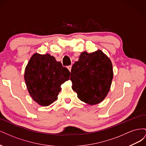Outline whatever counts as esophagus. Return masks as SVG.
I'll use <instances>...</instances> for the list:
<instances>
[{"instance_id": "obj_1", "label": "esophagus", "mask_w": 146, "mask_h": 146, "mask_svg": "<svg viewBox=\"0 0 146 146\" xmlns=\"http://www.w3.org/2000/svg\"><path fill=\"white\" fill-rule=\"evenodd\" d=\"M68 69H69V71L70 72L71 71V69H72V65H70V66H68Z\"/></svg>"}]
</instances>
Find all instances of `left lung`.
I'll use <instances>...</instances> for the list:
<instances>
[{"label": "left lung", "mask_w": 146, "mask_h": 146, "mask_svg": "<svg viewBox=\"0 0 146 146\" xmlns=\"http://www.w3.org/2000/svg\"><path fill=\"white\" fill-rule=\"evenodd\" d=\"M113 78L111 61L98 50L85 51L73 64L70 71L72 90L78 98L91 105L98 104L107 96Z\"/></svg>", "instance_id": "8db88e82"}]
</instances>
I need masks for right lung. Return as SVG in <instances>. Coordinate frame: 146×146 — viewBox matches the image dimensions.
Masks as SVG:
<instances>
[{"label":"right lung","mask_w":146,"mask_h":146,"mask_svg":"<svg viewBox=\"0 0 146 146\" xmlns=\"http://www.w3.org/2000/svg\"><path fill=\"white\" fill-rule=\"evenodd\" d=\"M70 72L50 54L35 53L25 69L24 80L30 96L47 107L58 99L61 85L69 80Z\"/></svg>","instance_id":"1"}]
</instances>
